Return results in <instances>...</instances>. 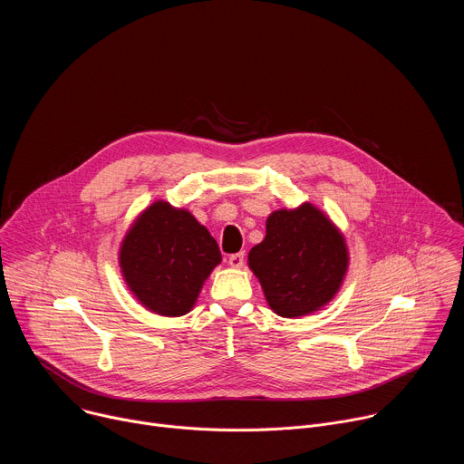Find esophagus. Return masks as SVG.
Segmentation results:
<instances>
[{
  "instance_id": "34e87169",
  "label": "esophagus",
  "mask_w": 464,
  "mask_h": 464,
  "mask_svg": "<svg viewBox=\"0 0 464 464\" xmlns=\"http://www.w3.org/2000/svg\"><path fill=\"white\" fill-rule=\"evenodd\" d=\"M227 262H229V266H233V268H242L244 266V253L229 255Z\"/></svg>"
}]
</instances>
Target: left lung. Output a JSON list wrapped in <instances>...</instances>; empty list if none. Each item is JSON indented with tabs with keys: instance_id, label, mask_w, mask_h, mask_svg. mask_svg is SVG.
<instances>
[{
	"instance_id": "8db88e82",
	"label": "left lung",
	"mask_w": 464,
	"mask_h": 464,
	"mask_svg": "<svg viewBox=\"0 0 464 464\" xmlns=\"http://www.w3.org/2000/svg\"><path fill=\"white\" fill-rule=\"evenodd\" d=\"M247 260L272 310L299 317L334 297L349 255L336 226L312 204H303L268 217L266 237L251 247Z\"/></svg>"
}]
</instances>
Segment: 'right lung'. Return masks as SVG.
I'll list each match as a JSON object with an SVG mask.
<instances>
[{"instance_id": "add662e5", "label": "right lung", "mask_w": 464, "mask_h": 464, "mask_svg": "<svg viewBox=\"0 0 464 464\" xmlns=\"http://www.w3.org/2000/svg\"><path fill=\"white\" fill-rule=\"evenodd\" d=\"M222 253L209 231L185 209L156 202L126 233L119 262L128 288L149 310L187 314Z\"/></svg>"}]
</instances>
